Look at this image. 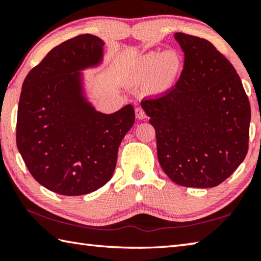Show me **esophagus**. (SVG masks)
I'll return each instance as SVG.
<instances>
[{"label":"esophagus","mask_w":261,"mask_h":261,"mask_svg":"<svg viewBox=\"0 0 261 261\" xmlns=\"http://www.w3.org/2000/svg\"><path fill=\"white\" fill-rule=\"evenodd\" d=\"M135 113H136V117L138 118V120H144L145 117H146V114H145V110L141 108V107H137L135 109Z\"/></svg>","instance_id":"34e87169"}]
</instances>
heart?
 I'll list each match as a JSON object with an SVG mask.
<instances>
[{"mask_svg":"<svg viewBox=\"0 0 261 261\" xmlns=\"http://www.w3.org/2000/svg\"><path fill=\"white\" fill-rule=\"evenodd\" d=\"M182 57L176 50L169 49L162 53L149 51L137 61V72L143 79H153L154 86L163 92L175 83L182 70Z\"/></svg>","mask_w":261,"mask_h":261,"instance_id":"1","label":"heart"}]
</instances>
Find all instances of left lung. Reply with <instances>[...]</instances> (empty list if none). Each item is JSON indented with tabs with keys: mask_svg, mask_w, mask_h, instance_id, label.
<instances>
[{
	"mask_svg": "<svg viewBox=\"0 0 261 261\" xmlns=\"http://www.w3.org/2000/svg\"><path fill=\"white\" fill-rule=\"evenodd\" d=\"M175 39L184 51L178 82L141 107L168 177L182 187L213 188L246 156L250 102L235 68L210 41L182 32Z\"/></svg>",
	"mask_w": 261,
	"mask_h": 261,
	"instance_id": "obj_1",
	"label": "left lung"
}]
</instances>
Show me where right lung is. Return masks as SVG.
Listing matches in <instances>:
<instances>
[{
  "instance_id": "right-lung-1",
  "label": "right lung",
  "mask_w": 261,
  "mask_h": 261,
  "mask_svg": "<svg viewBox=\"0 0 261 261\" xmlns=\"http://www.w3.org/2000/svg\"><path fill=\"white\" fill-rule=\"evenodd\" d=\"M103 45L92 34L62 42L21 87L17 147L34 179L63 196L93 192L112 178L118 147L135 123L131 105L102 114L83 95L78 71L100 63Z\"/></svg>"
}]
</instances>
